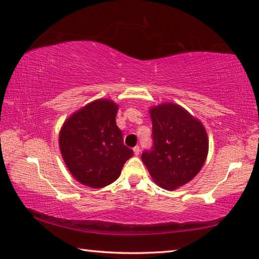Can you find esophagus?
Segmentation results:
<instances>
[{
	"instance_id": "obj_1",
	"label": "esophagus",
	"mask_w": 259,
	"mask_h": 259,
	"mask_svg": "<svg viewBox=\"0 0 259 259\" xmlns=\"http://www.w3.org/2000/svg\"><path fill=\"white\" fill-rule=\"evenodd\" d=\"M134 153L136 154V155H138L139 153H141V147H139V146H135V147H134Z\"/></svg>"
}]
</instances>
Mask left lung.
<instances>
[{"label": "left lung", "instance_id": "obj_1", "mask_svg": "<svg viewBox=\"0 0 259 259\" xmlns=\"http://www.w3.org/2000/svg\"><path fill=\"white\" fill-rule=\"evenodd\" d=\"M151 150L142 160L153 181L167 190L191 181L202 169L208 152L206 131L197 118L175 104H161L150 109Z\"/></svg>", "mask_w": 259, "mask_h": 259}]
</instances>
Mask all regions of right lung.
I'll return each mask as SVG.
<instances>
[{"label": "right lung", "mask_w": 259, "mask_h": 259, "mask_svg": "<svg viewBox=\"0 0 259 259\" xmlns=\"http://www.w3.org/2000/svg\"><path fill=\"white\" fill-rule=\"evenodd\" d=\"M118 106L99 99L73 113L60 131L61 154L73 178L94 189L113 183L134 151L116 125Z\"/></svg>", "instance_id": "right-lung-1"}]
</instances>
